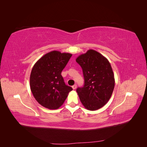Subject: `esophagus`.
<instances>
[{
	"instance_id": "obj_1",
	"label": "esophagus",
	"mask_w": 147,
	"mask_h": 147,
	"mask_svg": "<svg viewBox=\"0 0 147 147\" xmlns=\"http://www.w3.org/2000/svg\"><path fill=\"white\" fill-rule=\"evenodd\" d=\"M72 88H73V90H75V89L77 88V84H74V85H73Z\"/></svg>"
}]
</instances>
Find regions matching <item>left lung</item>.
Returning a JSON list of instances; mask_svg holds the SVG:
<instances>
[{
  "label": "left lung",
  "instance_id": "8db88e82",
  "mask_svg": "<svg viewBox=\"0 0 147 147\" xmlns=\"http://www.w3.org/2000/svg\"><path fill=\"white\" fill-rule=\"evenodd\" d=\"M76 61L84 79V86L77 89L80 100L87 110H98L107 103L114 90L112 67L105 57L94 50L80 55Z\"/></svg>",
  "mask_w": 147,
  "mask_h": 147
}]
</instances>
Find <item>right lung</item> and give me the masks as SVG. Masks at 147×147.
Wrapping results in <instances>:
<instances>
[{"instance_id":"right-lung-1","label":"right lung","mask_w":147,"mask_h":147,"mask_svg":"<svg viewBox=\"0 0 147 147\" xmlns=\"http://www.w3.org/2000/svg\"><path fill=\"white\" fill-rule=\"evenodd\" d=\"M72 56L68 53L52 51L34 64L30 76V90L35 100L44 107L59 108L73 90L66 85L61 75Z\"/></svg>"}]
</instances>
